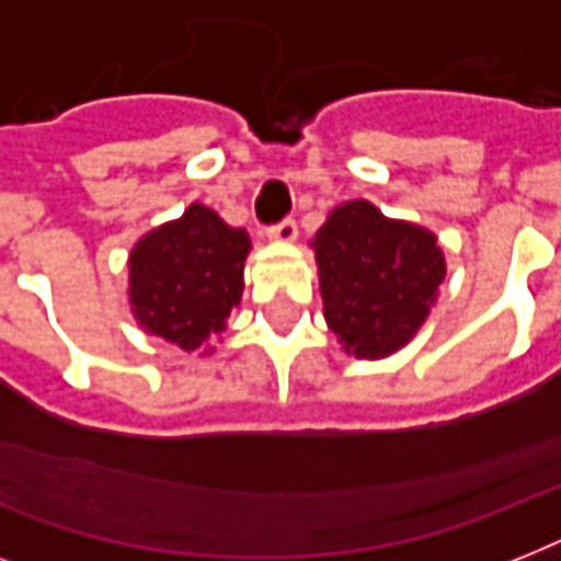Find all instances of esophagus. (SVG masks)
<instances>
[{
  "label": "esophagus",
  "instance_id": "34e87169",
  "mask_svg": "<svg viewBox=\"0 0 561 561\" xmlns=\"http://www.w3.org/2000/svg\"><path fill=\"white\" fill-rule=\"evenodd\" d=\"M267 238L271 241H276V244H290L294 238H297V224L290 218H285L282 224H276V227L267 229Z\"/></svg>",
  "mask_w": 561,
  "mask_h": 561
}]
</instances>
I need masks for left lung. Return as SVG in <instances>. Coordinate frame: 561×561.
I'll return each instance as SVG.
<instances>
[{
  "label": "left lung",
  "instance_id": "1",
  "mask_svg": "<svg viewBox=\"0 0 561 561\" xmlns=\"http://www.w3.org/2000/svg\"><path fill=\"white\" fill-rule=\"evenodd\" d=\"M311 250L325 325L346 355L381 360L416 337L445 279L431 229L387 218L369 201H346L325 215Z\"/></svg>",
  "mask_w": 561,
  "mask_h": 561
}]
</instances>
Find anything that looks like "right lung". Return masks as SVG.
Listing matches in <instances>:
<instances>
[{"instance_id":"add662e5","label":"right lung","mask_w":561,"mask_h":561,"mask_svg":"<svg viewBox=\"0 0 561 561\" xmlns=\"http://www.w3.org/2000/svg\"><path fill=\"white\" fill-rule=\"evenodd\" d=\"M247 229L188 203L186 211L145 232L127 255V302L136 325L183 352L211 355L244 294Z\"/></svg>"}]
</instances>
